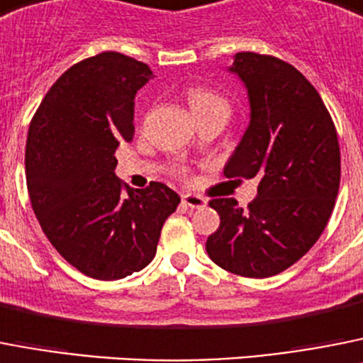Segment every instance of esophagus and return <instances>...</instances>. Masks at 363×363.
<instances>
[{
  "mask_svg": "<svg viewBox=\"0 0 363 363\" xmlns=\"http://www.w3.org/2000/svg\"><path fill=\"white\" fill-rule=\"evenodd\" d=\"M182 204L191 210H201V208L206 206V199L199 197V195H194V194H186L182 195Z\"/></svg>",
  "mask_w": 363,
  "mask_h": 363,
  "instance_id": "obj_1",
  "label": "esophagus"
}]
</instances>
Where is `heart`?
Listing matches in <instances>:
<instances>
[{"label":"heart","mask_w":363,"mask_h":363,"mask_svg":"<svg viewBox=\"0 0 363 363\" xmlns=\"http://www.w3.org/2000/svg\"><path fill=\"white\" fill-rule=\"evenodd\" d=\"M188 102H190L191 111H204V109H213V107L228 109V104L220 99L219 94L206 89H191L188 94Z\"/></svg>","instance_id":"b5f03b06"}]
</instances>
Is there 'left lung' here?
Listing matches in <instances>:
<instances>
[{
  "mask_svg": "<svg viewBox=\"0 0 363 363\" xmlns=\"http://www.w3.org/2000/svg\"><path fill=\"white\" fill-rule=\"evenodd\" d=\"M228 72L247 89L250 121L223 172L259 184L247 210L232 197L208 203L220 225L206 252L238 276H276L325 230L340 188L338 137L318 91L291 64L238 52Z\"/></svg>",
  "mask_w": 363,
  "mask_h": 363,
  "instance_id": "8db88e82",
  "label": "left lung"
}]
</instances>
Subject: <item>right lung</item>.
Masks as SVG:
<instances>
[{
	"label": "right lung",
	"mask_w": 363,
	"mask_h": 363,
	"mask_svg": "<svg viewBox=\"0 0 363 363\" xmlns=\"http://www.w3.org/2000/svg\"><path fill=\"white\" fill-rule=\"evenodd\" d=\"M151 78L143 62L102 52L67 69L30 122L25 177L34 213L60 256L94 279L147 267L181 203L162 182L124 190L115 175V150L135 135V94Z\"/></svg>",
	"instance_id": "obj_1"
}]
</instances>
